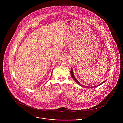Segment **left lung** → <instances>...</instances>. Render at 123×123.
Returning a JSON list of instances; mask_svg holds the SVG:
<instances>
[{"label":"left lung","mask_w":123,"mask_h":123,"mask_svg":"<svg viewBox=\"0 0 123 123\" xmlns=\"http://www.w3.org/2000/svg\"><path fill=\"white\" fill-rule=\"evenodd\" d=\"M70 74H71V77L72 78V79L79 85H80V86H82V87H83L84 88H97V87H98V86H99V85H101V84H102L103 83H104L105 82V81H106V80H105V81H103L101 83H100L99 85H98V86H95V87H88V86H85V85H81V84H80V82L77 80L75 78V76H74V74H73V70H72V68L71 69V70H70Z\"/></svg>","instance_id":"8db88e82"}]
</instances>
